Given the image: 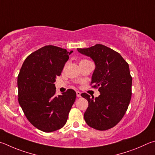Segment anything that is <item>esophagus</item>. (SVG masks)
Wrapping results in <instances>:
<instances>
[{"label":"esophagus","mask_w":155,"mask_h":155,"mask_svg":"<svg viewBox=\"0 0 155 155\" xmlns=\"http://www.w3.org/2000/svg\"><path fill=\"white\" fill-rule=\"evenodd\" d=\"M76 94H77L78 97H81V93L80 91H77L76 92Z\"/></svg>","instance_id":"34e87169"}]
</instances>
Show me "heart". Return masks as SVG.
I'll list each match as a JSON object with an SVG mask.
<instances>
[{"mask_svg": "<svg viewBox=\"0 0 155 155\" xmlns=\"http://www.w3.org/2000/svg\"><path fill=\"white\" fill-rule=\"evenodd\" d=\"M84 61H88V60L84 59V60H82V61H81V62H84Z\"/></svg>", "mask_w": 155, "mask_h": 155, "instance_id": "obj_1", "label": "heart"}]
</instances>
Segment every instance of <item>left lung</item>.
I'll return each mask as SVG.
<instances>
[{
	"label": "left lung",
	"mask_w": 155,
	"mask_h": 155,
	"mask_svg": "<svg viewBox=\"0 0 155 155\" xmlns=\"http://www.w3.org/2000/svg\"><path fill=\"white\" fill-rule=\"evenodd\" d=\"M78 50L94 61L91 85L100 92L95 99L87 93L81 94L88 102L84 120L94 129H110L123 118L131 101L132 77L129 64L117 51L102 44Z\"/></svg>",
	"instance_id": "obj_1"
}]
</instances>
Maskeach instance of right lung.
<instances>
[{"instance_id":"obj_1","label":"right lung","mask_w":155,"mask_h":155,"mask_svg":"<svg viewBox=\"0 0 155 155\" xmlns=\"http://www.w3.org/2000/svg\"><path fill=\"white\" fill-rule=\"evenodd\" d=\"M73 51L45 45L25 59L18 77V101L26 118L43 132L62 128L76 99L72 89L56 95L54 82Z\"/></svg>"}]
</instances>
